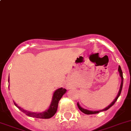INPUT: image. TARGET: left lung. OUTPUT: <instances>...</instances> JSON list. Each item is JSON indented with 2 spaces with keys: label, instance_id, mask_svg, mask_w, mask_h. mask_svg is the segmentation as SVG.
<instances>
[{
  "label": "left lung",
  "instance_id": "obj_1",
  "mask_svg": "<svg viewBox=\"0 0 131 131\" xmlns=\"http://www.w3.org/2000/svg\"><path fill=\"white\" fill-rule=\"evenodd\" d=\"M118 72H119V74H120V76H121V86H120V89H119V91H118V95H117V96L116 97V99H115V100H114V101L113 102H112V103L111 104V105H109V106H108L106 108H105V109L103 110H101V111H89V110H86V109H84V108H82L80 105H79V103H77V106L78 107H79V108L80 109V111H82V113H84V114H86V115H93V114H96V113H99L101 111H106V110H108V108H111L112 106H113L114 104L115 103V102H116V101H117V99H118V96H120V94H121V91H122V88H123V72H122V70H121V67L120 66H118Z\"/></svg>",
  "mask_w": 131,
  "mask_h": 131
}]
</instances>
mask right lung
I'll return each mask as SVG.
<instances>
[{
    "mask_svg": "<svg viewBox=\"0 0 131 131\" xmlns=\"http://www.w3.org/2000/svg\"><path fill=\"white\" fill-rule=\"evenodd\" d=\"M67 92V89H63V88H60L59 89H57V91L54 93L53 96H52V103L50 104L49 108L47 111L43 113H32V112L27 111H25L23 108H21L20 106H17L16 103H14L15 106L19 110H20L22 112L25 113L26 115H28L31 117H35V118H50L52 116L54 115L57 111V108H58V105H59V102L60 100L61 97L62 96L64 93Z\"/></svg>",
    "mask_w": 131,
    "mask_h": 131,
    "instance_id": "1",
    "label": "right lung"
}]
</instances>
